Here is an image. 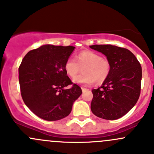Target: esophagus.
I'll list each match as a JSON object with an SVG mask.
<instances>
[{"label": "esophagus", "instance_id": "1", "mask_svg": "<svg viewBox=\"0 0 154 154\" xmlns=\"http://www.w3.org/2000/svg\"><path fill=\"white\" fill-rule=\"evenodd\" d=\"M87 88H82V91H83V92H84V91H87Z\"/></svg>", "mask_w": 154, "mask_h": 154}]
</instances>
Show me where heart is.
I'll list each match as a JSON object with an SVG mask.
<instances>
[{
    "instance_id": "1",
    "label": "heart",
    "mask_w": 154,
    "mask_h": 154,
    "mask_svg": "<svg viewBox=\"0 0 154 154\" xmlns=\"http://www.w3.org/2000/svg\"><path fill=\"white\" fill-rule=\"evenodd\" d=\"M84 68V74L75 76ZM64 69L68 77L73 78V82L83 86H90L94 81L97 83H103L109 76L110 63L108 60L102 58L100 54L91 51H83L74 57L67 59Z\"/></svg>"
}]
</instances>
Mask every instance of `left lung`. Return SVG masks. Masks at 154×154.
<instances>
[{"label": "left lung", "mask_w": 154, "mask_h": 154, "mask_svg": "<svg viewBox=\"0 0 154 154\" xmlns=\"http://www.w3.org/2000/svg\"><path fill=\"white\" fill-rule=\"evenodd\" d=\"M106 57L109 76L97 89H92L91 110L106 120H116L127 114L138 101L141 91L142 67L134 54L126 48L111 45L89 46Z\"/></svg>", "instance_id": "obj_1"}]
</instances>
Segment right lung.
Here are the masks:
<instances>
[{"label": "right lung", "instance_id": "add662e5", "mask_svg": "<svg viewBox=\"0 0 154 154\" xmlns=\"http://www.w3.org/2000/svg\"><path fill=\"white\" fill-rule=\"evenodd\" d=\"M73 46L45 45L29 51L18 68L21 94L29 109L46 121H57L70 114L82 90L73 84L64 65L74 50Z\"/></svg>", "mask_w": 154, "mask_h": 154}]
</instances>
